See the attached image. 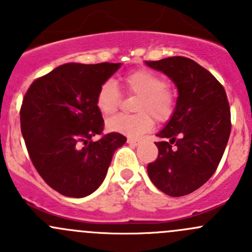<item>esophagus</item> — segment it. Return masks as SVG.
<instances>
[{
	"mask_svg": "<svg viewBox=\"0 0 252 252\" xmlns=\"http://www.w3.org/2000/svg\"><path fill=\"white\" fill-rule=\"evenodd\" d=\"M126 142H128L129 145H134V146H136V145H139V141L138 139H133V138H128V140H126Z\"/></svg>",
	"mask_w": 252,
	"mask_h": 252,
	"instance_id": "esophagus-1",
	"label": "esophagus"
}]
</instances>
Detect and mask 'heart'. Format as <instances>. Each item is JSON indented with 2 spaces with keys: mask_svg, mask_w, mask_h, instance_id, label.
Masks as SVG:
<instances>
[{
  "mask_svg": "<svg viewBox=\"0 0 252 252\" xmlns=\"http://www.w3.org/2000/svg\"><path fill=\"white\" fill-rule=\"evenodd\" d=\"M122 88L130 95L138 96L133 116L119 114L107 122L106 126L113 133L129 136H140L151 130L154 117L158 122H167L175 111L177 95L167 86L166 80L150 69H139L126 74ZM121 94L112 80L106 81L96 94V107L103 117H110L118 110Z\"/></svg>",
  "mask_w": 252,
  "mask_h": 252,
  "instance_id": "1",
  "label": "heart"
}]
</instances>
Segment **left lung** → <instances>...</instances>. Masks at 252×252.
<instances>
[{
  "label": "left lung",
  "instance_id": "1",
  "mask_svg": "<svg viewBox=\"0 0 252 252\" xmlns=\"http://www.w3.org/2000/svg\"><path fill=\"white\" fill-rule=\"evenodd\" d=\"M145 64L166 74L178 89L175 111L157 134L158 157L147 173L164 194L184 196L202 187L222 158L232 128L227 94L190 58L175 56Z\"/></svg>",
  "mask_w": 252,
  "mask_h": 252
}]
</instances>
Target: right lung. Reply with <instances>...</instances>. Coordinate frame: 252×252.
Instances as JSON below:
<instances>
[{
	"instance_id": "obj_1",
	"label": "right lung",
	"mask_w": 252,
	"mask_h": 252,
	"mask_svg": "<svg viewBox=\"0 0 252 252\" xmlns=\"http://www.w3.org/2000/svg\"><path fill=\"white\" fill-rule=\"evenodd\" d=\"M121 65L65 63L36 79L25 94L20 129L29 156L42 179L64 196L93 194L114 151L126 144L118 133L91 140L103 130L96 94Z\"/></svg>"
}]
</instances>
